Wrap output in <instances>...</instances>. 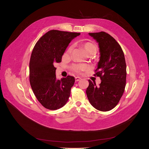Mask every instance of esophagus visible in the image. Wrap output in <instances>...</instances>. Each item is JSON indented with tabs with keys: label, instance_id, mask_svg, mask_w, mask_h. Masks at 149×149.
<instances>
[{
	"label": "esophagus",
	"instance_id": "obj_1",
	"mask_svg": "<svg viewBox=\"0 0 149 149\" xmlns=\"http://www.w3.org/2000/svg\"><path fill=\"white\" fill-rule=\"evenodd\" d=\"M80 79H81V78L79 77H75V81H79Z\"/></svg>",
	"mask_w": 149,
	"mask_h": 149
}]
</instances>
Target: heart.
<instances>
[{"label":"heart","instance_id":"b5f03b06","mask_svg":"<svg viewBox=\"0 0 149 149\" xmlns=\"http://www.w3.org/2000/svg\"><path fill=\"white\" fill-rule=\"evenodd\" d=\"M83 47L89 55H92V54H95L97 52V47L96 45H94L91 42H86L83 44ZM73 49V45H70L68 49L67 53H71L72 50ZM90 66L88 64H78L74 65L72 66V69L73 71H76V73H81L84 71H86L90 69Z\"/></svg>","mask_w":149,"mask_h":149}]
</instances>
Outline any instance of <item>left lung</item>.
Here are the masks:
<instances>
[{
  "label": "left lung",
  "mask_w": 149,
  "mask_h": 149,
  "mask_svg": "<svg viewBox=\"0 0 149 149\" xmlns=\"http://www.w3.org/2000/svg\"><path fill=\"white\" fill-rule=\"evenodd\" d=\"M98 43L100 59L94 76L100 77L97 86L89 80L86 94L91 104L101 111H108L118 104L124 92L126 83V64L119 44L104 31L89 33Z\"/></svg>",
  "instance_id": "8db88e82"
}]
</instances>
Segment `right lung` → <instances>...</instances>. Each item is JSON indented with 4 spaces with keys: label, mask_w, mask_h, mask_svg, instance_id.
Returning <instances> with one entry per match:
<instances>
[{
    "label": "right lung",
    "mask_w": 149,
    "mask_h": 149,
    "mask_svg": "<svg viewBox=\"0 0 149 149\" xmlns=\"http://www.w3.org/2000/svg\"><path fill=\"white\" fill-rule=\"evenodd\" d=\"M79 33L52 30L39 39L31 53L29 78L31 89L41 104L49 110H56L66 104L74 85L73 76L57 79L55 63L61 58L69 43Z\"/></svg>",
    "instance_id": "right-lung-1"
}]
</instances>
